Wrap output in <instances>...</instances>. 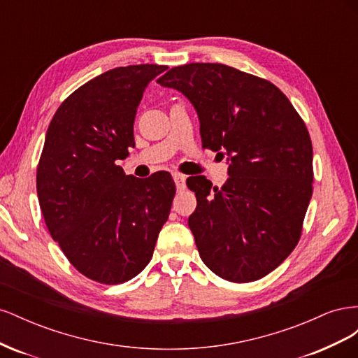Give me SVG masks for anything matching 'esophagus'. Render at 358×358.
<instances>
[{"instance_id":"esophagus-1","label":"esophagus","mask_w":358,"mask_h":358,"mask_svg":"<svg viewBox=\"0 0 358 358\" xmlns=\"http://www.w3.org/2000/svg\"><path fill=\"white\" fill-rule=\"evenodd\" d=\"M185 176L183 175H180V173H173V180H175V183H176V188H178V191H182V189H185Z\"/></svg>"}]
</instances>
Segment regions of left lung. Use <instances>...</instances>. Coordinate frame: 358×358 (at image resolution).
Masks as SVG:
<instances>
[{"label": "left lung", "instance_id": "1", "mask_svg": "<svg viewBox=\"0 0 358 358\" xmlns=\"http://www.w3.org/2000/svg\"><path fill=\"white\" fill-rule=\"evenodd\" d=\"M180 91L200 119L203 148L229 155L221 188L191 176L188 225L203 263L230 282L268 275L292 252L312 197V142L285 94L224 64L173 67L157 80Z\"/></svg>", "mask_w": 358, "mask_h": 358}]
</instances>
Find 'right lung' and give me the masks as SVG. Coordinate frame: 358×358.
Returning <instances> with one entry per match:
<instances>
[{"label":"right lung","instance_id":"1","mask_svg":"<svg viewBox=\"0 0 358 358\" xmlns=\"http://www.w3.org/2000/svg\"><path fill=\"white\" fill-rule=\"evenodd\" d=\"M157 64L117 67L69 95L49 124L37 196L52 239L76 270L116 285L149 264L176 187L167 171L142 180L117 159L134 146V117Z\"/></svg>","mask_w":358,"mask_h":358}]
</instances>
